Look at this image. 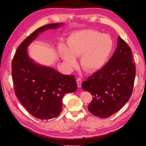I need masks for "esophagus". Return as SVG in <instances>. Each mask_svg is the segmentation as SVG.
<instances>
[{"label":"esophagus","instance_id":"esophagus-1","mask_svg":"<svg viewBox=\"0 0 146 146\" xmlns=\"http://www.w3.org/2000/svg\"><path fill=\"white\" fill-rule=\"evenodd\" d=\"M76 83H77V85H78V87L80 88L82 86V80L81 78L78 77V78L76 79Z\"/></svg>","mask_w":146,"mask_h":146}]
</instances>
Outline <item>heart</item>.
I'll list each match as a JSON object with an SVG mask.
<instances>
[{
  "label": "heart",
  "instance_id": "b5f03b06",
  "mask_svg": "<svg viewBox=\"0 0 146 146\" xmlns=\"http://www.w3.org/2000/svg\"><path fill=\"white\" fill-rule=\"evenodd\" d=\"M111 37L94 29H83L71 33L67 40V48L61 46V56L68 67L76 66V57L80 56L82 68L88 72H95L107 63L112 51Z\"/></svg>",
  "mask_w": 146,
  "mask_h": 146
}]
</instances>
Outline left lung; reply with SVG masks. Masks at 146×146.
I'll return each mask as SVG.
<instances>
[{"mask_svg":"<svg viewBox=\"0 0 146 146\" xmlns=\"http://www.w3.org/2000/svg\"><path fill=\"white\" fill-rule=\"evenodd\" d=\"M135 77L131 49L118 37L117 47L109 61L82 83L83 89L93 96L90 112L107 118L119 111L131 97Z\"/></svg>","mask_w":146,"mask_h":146,"instance_id":"obj_1","label":"left lung"}]
</instances>
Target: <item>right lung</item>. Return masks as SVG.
Here are the masks:
<instances>
[{
	"mask_svg": "<svg viewBox=\"0 0 146 146\" xmlns=\"http://www.w3.org/2000/svg\"><path fill=\"white\" fill-rule=\"evenodd\" d=\"M63 24H46L36 29L19 46L12 62L15 95L32 115L41 120L58 117L64 95L75 92L77 84L74 75H64L53 68L36 63L29 56L27 47L40 33Z\"/></svg>",
	"mask_w": 146,
	"mask_h": 146,
	"instance_id": "1",
	"label": "right lung"
}]
</instances>
